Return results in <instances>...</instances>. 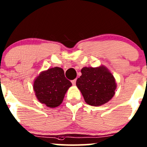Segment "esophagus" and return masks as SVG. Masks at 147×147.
<instances>
[{
  "instance_id": "1",
  "label": "esophagus",
  "mask_w": 147,
  "mask_h": 147,
  "mask_svg": "<svg viewBox=\"0 0 147 147\" xmlns=\"http://www.w3.org/2000/svg\"><path fill=\"white\" fill-rule=\"evenodd\" d=\"M71 82H72V84H73L74 85H75L76 83V79H75V80H73L71 81Z\"/></svg>"
}]
</instances>
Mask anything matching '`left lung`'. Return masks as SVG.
<instances>
[{
  "label": "left lung",
  "mask_w": 147,
  "mask_h": 147,
  "mask_svg": "<svg viewBox=\"0 0 147 147\" xmlns=\"http://www.w3.org/2000/svg\"><path fill=\"white\" fill-rule=\"evenodd\" d=\"M82 75L76 80L87 104L99 106L111 99L116 90L115 78L105 67H84Z\"/></svg>",
  "instance_id": "obj_1"
}]
</instances>
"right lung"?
Here are the masks:
<instances>
[{"instance_id": "1", "label": "right lung", "mask_w": 147, "mask_h": 147, "mask_svg": "<svg viewBox=\"0 0 147 147\" xmlns=\"http://www.w3.org/2000/svg\"><path fill=\"white\" fill-rule=\"evenodd\" d=\"M71 82L65 76L62 68L54 67L43 71L34 82L33 88L37 99L49 108H55L62 103Z\"/></svg>"}]
</instances>
